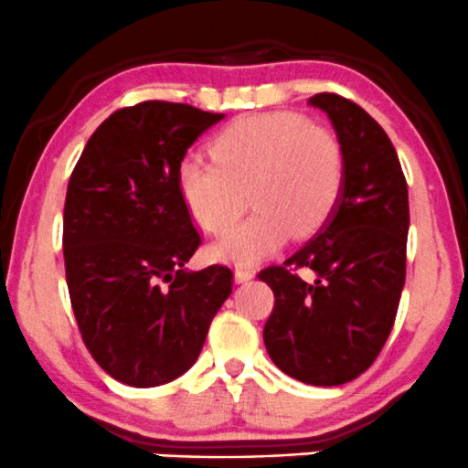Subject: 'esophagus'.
I'll return each instance as SVG.
<instances>
[{
  "label": "esophagus",
  "mask_w": 468,
  "mask_h": 468,
  "mask_svg": "<svg viewBox=\"0 0 468 468\" xmlns=\"http://www.w3.org/2000/svg\"><path fill=\"white\" fill-rule=\"evenodd\" d=\"M234 278H236V282H247V280L254 278V269H250V267H236Z\"/></svg>",
  "instance_id": "34e87169"
}]
</instances>
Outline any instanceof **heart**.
<instances>
[{
    "label": "heart",
    "instance_id": "1",
    "mask_svg": "<svg viewBox=\"0 0 468 468\" xmlns=\"http://www.w3.org/2000/svg\"><path fill=\"white\" fill-rule=\"evenodd\" d=\"M212 162L177 164V192L206 232L221 236L214 256L250 265L276 251L289 232L311 236L331 221L346 186V155L331 129L298 113H254L229 122L210 140Z\"/></svg>",
    "mask_w": 468,
    "mask_h": 468
}]
</instances>
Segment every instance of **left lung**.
I'll return each mask as SVG.
<instances>
[{
	"label": "left lung",
	"instance_id": "8db88e82",
	"mask_svg": "<svg viewBox=\"0 0 468 468\" xmlns=\"http://www.w3.org/2000/svg\"><path fill=\"white\" fill-rule=\"evenodd\" d=\"M331 118L346 155L342 201L302 250L258 278L273 291L262 339L284 375L309 386H342L375 364L405 284L408 181L386 131L337 93L309 101ZM300 268H313L306 283Z\"/></svg>",
	"mask_w": 468,
	"mask_h": 468
}]
</instances>
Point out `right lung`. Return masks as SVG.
<instances>
[{"instance_id":"1","label":"right lung","mask_w":468,"mask_h":468,"mask_svg":"<svg viewBox=\"0 0 468 468\" xmlns=\"http://www.w3.org/2000/svg\"><path fill=\"white\" fill-rule=\"evenodd\" d=\"M223 113L146 101L93 131L68 184L63 256L87 350L115 381L155 388L190 370L234 273L184 269L201 236L177 164Z\"/></svg>"}]
</instances>
